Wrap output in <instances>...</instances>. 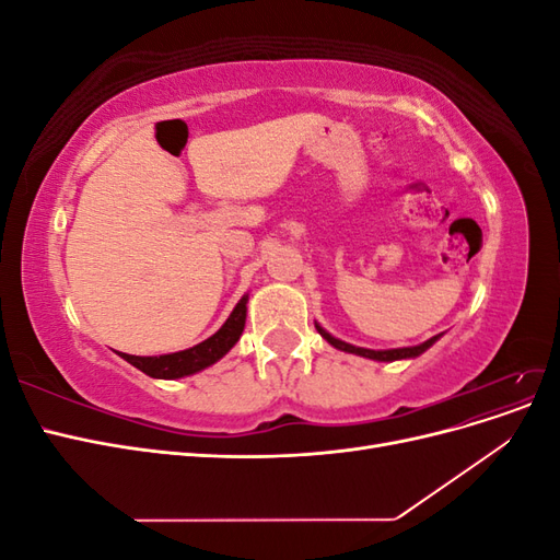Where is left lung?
I'll return each instance as SVG.
<instances>
[{
	"label": "left lung",
	"mask_w": 560,
	"mask_h": 560,
	"mask_svg": "<svg viewBox=\"0 0 560 560\" xmlns=\"http://www.w3.org/2000/svg\"><path fill=\"white\" fill-rule=\"evenodd\" d=\"M317 327V325H315ZM317 331L327 338V341L334 346V348H338V350H346V352H354V354H362V358H369V360H378V362H395V360H406V358H418L420 352H425L439 336H434V338H430V341H425V343H420V346H416V348H397V350H366V348H354V346H350V343H343V341H338V338H334L331 334H327L325 329L322 327H317Z\"/></svg>",
	"instance_id": "left-lung-1"
}]
</instances>
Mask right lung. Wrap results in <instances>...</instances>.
I'll return each instance as SVG.
<instances>
[{
	"label": "right lung",
	"instance_id": "obj_1",
	"mask_svg": "<svg viewBox=\"0 0 560 560\" xmlns=\"http://www.w3.org/2000/svg\"><path fill=\"white\" fill-rule=\"evenodd\" d=\"M245 303H247V296L238 301V306L233 308L222 329L189 350L159 354V358H138V354H126V352H118V354H121V358L130 362L135 369L144 371V374L151 378H182V376L196 374V371L214 364L219 358H224V354L238 343V338L245 329V315H247Z\"/></svg>",
	"mask_w": 560,
	"mask_h": 560
}]
</instances>
